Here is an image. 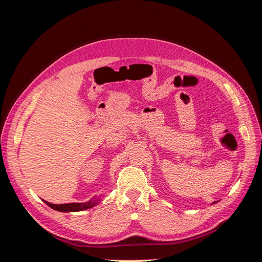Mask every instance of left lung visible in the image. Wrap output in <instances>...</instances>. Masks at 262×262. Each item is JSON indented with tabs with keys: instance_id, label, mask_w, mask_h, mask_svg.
<instances>
[{
	"instance_id": "8db88e82",
	"label": "left lung",
	"mask_w": 262,
	"mask_h": 262,
	"mask_svg": "<svg viewBox=\"0 0 262 262\" xmlns=\"http://www.w3.org/2000/svg\"><path fill=\"white\" fill-rule=\"evenodd\" d=\"M214 203H216V202H214Z\"/></svg>"
}]
</instances>
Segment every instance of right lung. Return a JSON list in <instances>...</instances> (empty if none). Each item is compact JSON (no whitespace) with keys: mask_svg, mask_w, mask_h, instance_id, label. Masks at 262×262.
<instances>
[{"mask_svg":"<svg viewBox=\"0 0 262 262\" xmlns=\"http://www.w3.org/2000/svg\"><path fill=\"white\" fill-rule=\"evenodd\" d=\"M45 201V200H43ZM47 205L55 211L59 212H78V211H84L90 208L95 207L98 203V200H94L92 199L89 202H84V203H64V204H53L48 201H45Z\"/></svg>","mask_w":262,"mask_h":262,"instance_id":"add662e5","label":"right lung"}]
</instances>
